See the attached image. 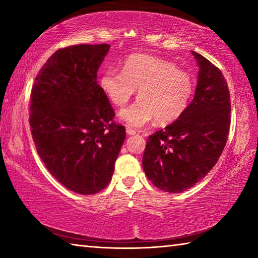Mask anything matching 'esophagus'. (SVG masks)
Returning <instances> with one entry per match:
<instances>
[{"label":"esophagus","mask_w":258,"mask_h":258,"mask_svg":"<svg viewBox=\"0 0 258 258\" xmlns=\"http://www.w3.org/2000/svg\"><path fill=\"white\" fill-rule=\"evenodd\" d=\"M126 133H127L128 135H134L135 133H137V131L131 128V127H126Z\"/></svg>","instance_id":"1"}]
</instances>
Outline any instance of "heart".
<instances>
[{
	"instance_id": "1",
	"label": "heart",
	"mask_w": 258,
	"mask_h": 258,
	"mask_svg": "<svg viewBox=\"0 0 258 258\" xmlns=\"http://www.w3.org/2000/svg\"><path fill=\"white\" fill-rule=\"evenodd\" d=\"M100 86L116 107H124L139 90V100L119 112L131 127H141L156 119L171 124L189 107L195 92V80L178 71L171 61L149 54H133L126 59L123 72L109 68L100 78Z\"/></svg>"
}]
</instances>
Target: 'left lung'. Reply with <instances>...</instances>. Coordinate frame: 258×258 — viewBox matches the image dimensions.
<instances>
[{
    "label": "left lung",
    "mask_w": 258,
    "mask_h": 258,
    "mask_svg": "<svg viewBox=\"0 0 258 258\" xmlns=\"http://www.w3.org/2000/svg\"><path fill=\"white\" fill-rule=\"evenodd\" d=\"M199 67L192 100L180 118L148 139L142 166L158 189L178 194L207 175L223 152L230 128L231 102L220 69L192 51Z\"/></svg>",
    "instance_id": "8db88e82"
}]
</instances>
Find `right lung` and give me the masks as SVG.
<instances>
[{"label": "right lung", "mask_w": 258, "mask_h": 258, "mask_svg": "<svg viewBox=\"0 0 258 258\" xmlns=\"http://www.w3.org/2000/svg\"><path fill=\"white\" fill-rule=\"evenodd\" d=\"M109 44L55 51L35 78L29 125L43 163L61 184L94 195L111 181L125 127L97 82Z\"/></svg>", "instance_id": "obj_1"}]
</instances>
